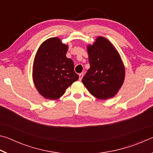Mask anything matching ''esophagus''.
I'll list each match as a JSON object with an SVG mask.
<instances>
[{"label":"esophagus","mask_w":153,"mask_h":153,"mask_svg":"<svg viewBox=\"0 0 153 153\" xmlns=\"http://www.w3.org/2000/svg\"><path fill=\"white\" fill-rule=\"evenodd\" d=\"M83 77H84V73H81V74H79V81H81Z\"/></svg>","instance_id":"obj_1"}]
</instances>
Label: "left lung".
I'll use <instances>...</instances> for the list:
<instances>
[{"mask_svg": "<svg viewBox=\"0 0 153 153\" xmlns=\"http://www.w3.org/2000/svg\"><path fill=\"white\" fill-rule=\"evenodd\" d=\"M90 69L82 83L88 90L100 100L117 94L125 79V68L120 54L107 38L98 36L87 46Z\"/></svg>", "mask_w": 153, "mask_h": 153, "instance_id": "left-lung-1", "label": "left lung"}]
</instances>
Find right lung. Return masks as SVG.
<instances>
[{
    "label": "right lung",
    "mask_w": 153,
    "mask_h": 153,
    "mask_svg": "<svg viewBox=\"0 0 153 153\" xmlns=\"http://www.w3.org/2000/svg\"><path fill=\"white\" fill-rule=\"evenodd\" d=\"M68 46L58 38L45 40L38 48L33 65V80L38 92L44 98L56 100L79 76L74 64L66 56Z\"/></svg>",
    "instance_id": "1"
}]
</instances>
